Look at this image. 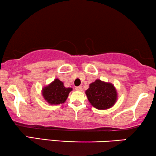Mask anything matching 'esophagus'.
Listing matches in <instances>:
<instances>
[{
  "instance_id": "obj_1",
  "label": "esophagus",
  "mask_w": 156,
  "mask_h": 156,
  "mask_svg": "<svg viewBox=\"0 0 156 156\" xmlns=\"http://www.w3.org/2000/svg\"><path fill=\"white\" fill-rule=\"evenodd\" d=\"M75 90H76V91H80V92H81V91H82V87H81V86L76 87Z\"/></svg>"
}]
</instances>
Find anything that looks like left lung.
Returning <instances> with one entry per match:
<instances>
[{
	"label": "left lung",
	"mask_w": 156,
	"mask_h": 156,
	"mask_svg": "<svg viewBox=\"0 0 156 156\" xmlns=\"http://www.w3.org/2000/svg\"><path fill=\"white\" fill-rule=\"evenodd\" d=\"M85 93L90 104L98 110L112 108L118 98V93L114 85L100 80L91 83Z\"/></svg>",
	"instance_id": "left-lung-1"
}]
</instances>
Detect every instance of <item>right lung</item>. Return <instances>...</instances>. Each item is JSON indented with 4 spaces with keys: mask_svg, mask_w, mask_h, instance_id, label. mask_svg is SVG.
Segmentation results:
<instances>
[{
    "mask_svg": "<svg viewBox=\"0 0 156 156\" xmlns=\"http://www.w3.org/2000/svg\"><path fill=\"white\" fill-rule=\"evenodd\" d=\"M72 88L65 87L64 83L58 79L42 89V95L44 100L51 105H59L65 102Z\"/></svg>",
    "mask_w": 156,
    "mask_h": 156,
    "instance_id": "obj_1",
    "label": "right lung"
}]
</instances>
